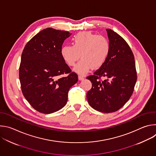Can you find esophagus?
I'll list each match as a JSON object with an SVG mask.
<instances>
[{"label": "esophagus", "instance_id": "esophagus-1", "mask_svg": "<svg viewBox=\"0 0 156 156\" xmlns=\"http://www.w3.org/2000/svg\"><path fill=\"white\" fill-rule=\"evenodd\" d=\"M84 77L83 76H81V75H78V80H84Z\"/></svg>", "mask_w": 156, "mask_h": 156}]
</instances>
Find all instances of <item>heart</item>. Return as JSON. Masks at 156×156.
I'll return each mask as SVG.
<instances>
[{"label": "heart", "mask_w": 156, "mask_h": 156, "mask_svg": "<svg viewBox=\"0 0 156 156\" xmlns=\"http://www.w3.org/2000/svg\"><path fill=\"white\" fill-rule=\"evenodd\" d=\"M73 45H65L60 50L64 62L69 66H74L81 57V60L74 68V71L85 75L91 68L98 69L105 64L110 52V42L105 36L98 35L90 31H82L72 38Z\"/></svg>", "instance_id": "1"}]
</instances>
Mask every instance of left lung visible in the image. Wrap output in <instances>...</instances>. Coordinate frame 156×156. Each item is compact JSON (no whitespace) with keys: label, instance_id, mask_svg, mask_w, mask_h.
Instances as JSON below:
<instances>
[{"label":"left lung","instance_id":"8db88e82","mask_svg":"<svg viewBox=\"0 0 156 156\" xmlns=\"http://www.w3.org/2000/svg\"><path fill=\"white\" fill-rule=\"evenodd\" d=\"M110 52L105 64L87 77L92 87L86 97L91 107L104 113L114 112L131 96L137 80L135 57L125 40L110 29L106 30ZM105 78L101 81V78Z\"/></svg>","mask_w":156,"mask_h":156}]
</instances>
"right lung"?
Segmentation results:
<instances>
[{
    "label": "right lung",
    "mask_w": 156,
    "mask_h": 156,
    "mask_svg": "<svg viewBox=\"0 0 156 156\" xmlns=\"http://www.w3.org/2000/svg\"><path fill=\"white\" fill-rule=\"evenodd\" d=\"M68 31L51 28L44 29L32 37L21 54L19 78L22 93L38 112L51 114L67 102L70 88L78 81L60 54ZM66 74V76L62 77Z\"/></svg>",
    "instance_id": "1"
}]
</instances>
